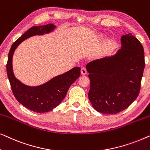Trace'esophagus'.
Returning <instances> with one entry per match:
<instances>
[{"mask_svg":"<svg viewBox=\"0 0 150 150\" xmlns=\"http://www.w3.org/2000/svg\"><path fill=\"white\" fill-rule=\"evenodd\" d=\"M87 69L85 68V67H82L81 68V74L83 75H85V74H87Z\"/></svg>","mask_w":150,"mask_h":150,"instance_id":"obj_1","label":"esophagus"}]
</instances>
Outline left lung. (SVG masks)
Segmentation results:
<instances>
[{
  "label": "left lung",
  "instance_id": "obj_1",
  "mask_svg": "<svg viewBox=\"0 0 150 150\" xmlns=\"http://www.w3.org/2000/svg\"><path fill=\"white\" fill-rule=\"evenodd\" d=\"M122 48L113 57L94 60L87 65L90 79L89 99L102 113L116 114L138 97L145 68L141 42L128 33L121 38Z\"/></svg>",
  "mask_w": 150,
  "mask_h": 150
}]
</instances>
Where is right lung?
<instances>
[{
	"label": "right lung",
	"instance_id": "right-lung-1",
	"mask_svg": "<svg viewBox=\"0 0 150 150\" xmlns=\"http://www.w3.org/2000/svg\"><path fill=\"white\" fill-rule=\"evenodd\" d=\"M54 28V24H48L35 26L28 29L11 46L6 65L7 76L16 99L28 109L38 113L50 111L63 101L71 84L81 76V68L74 67L44 85L31 87L24 85L14 76L12 70V57L14 50L22 41L33 35L50 32Z\"/></svg>",
	"mask_w": 150,
	"mask_h": 150
}]
</instances>
